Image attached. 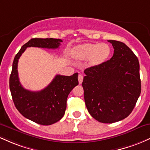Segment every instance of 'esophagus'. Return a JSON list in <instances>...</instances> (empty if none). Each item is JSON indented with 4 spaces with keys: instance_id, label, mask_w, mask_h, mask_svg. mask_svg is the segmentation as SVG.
<instances>
[{
    "instance_id": "esophagus-1",
    "label": "esophagus",
    "mask_w": 150,
    "mask_h": 150,
    "mask_svg": "<svg viewBox=\"0 0 150 150\" xmlns=\"http://www.w3.org/2000/svg\"><path fill=\"white\" fill-rule=\"evenodd\" d=\"M83 75L81 74H79L78 76V80H79V83H81L82 82H83Z\"/></svg>"
}]
</instances>
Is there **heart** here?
I'll list each match as a JSON object with an SVG mask.
<instances>
[{
	"label": "heart",
	"instance_id": "1",
	"mask_svg": "<svg viewBox=\"0 0 150 150\" xmlns=\"http://www.w3.org/2000/svg\"><path fill=\"white\" fill-rule=\"evenodd\" d=\"M71 54L76 59H89L91 64L99 65L110 56V47L107 44H84L74 48Z\"/></svg>",
	"mask_w": 150,
	"mask_h": 150
}]
</instances>
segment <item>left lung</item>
<instances>
[{
    "label": "left lung",
    "mask_w": 150,
    "mask_h": 150,
    "mask_svg": "<svg viewBox=\"0 0 150 150\" xmlns=\"http://www.w3.org/2000/svg\"><path fill=\"white\" fill-rule=\"evenodd\" d=\"M108 42L113 47V56L84 70L86 76L82 83L88 112L103 123H112L127 117L141 93L137 57L123 42Z\"/></svg>",
    "instance_id": "left-lung-1"
}]
</instances>
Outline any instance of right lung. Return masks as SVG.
I'll return each instance as SVG.
<instances>
[{
	"label": "right lung",
	"mask_w": 150,
	"mask_h": 150,
	"mask_svg": "<svg viewBox=\"0 0 150 150\" xmlns=\"http://www.w3.org/2000/svg\"><path fill=\"white\" fill-rule=\"evenodd\" d=\"M61 42L60 39H31L22 47L13 60L9 85L15 105L25 117L42 125H52L62 118L68 95L79 84L78 73L70 76L57 75L46 88L40 91H30L23 88L19 81L18 59L27 47L57 49Z\"/></svg>",
	"instance_id": "obj_1"
}]
</instances>
